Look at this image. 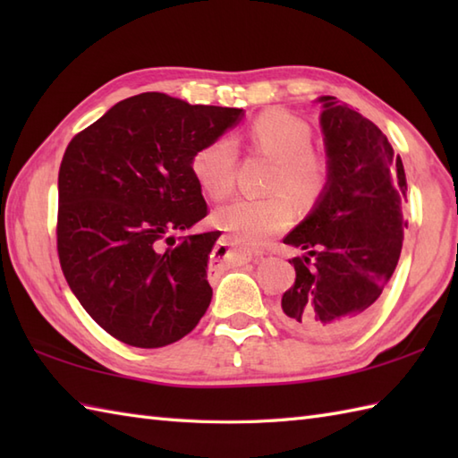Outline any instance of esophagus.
Wrapping results in <instances>:
<instances>
[{
  "mask_svg": "<svg viewBox=\"0 0 458 458\" xmlns=\"http://www.w3.org/2000/svg\"><path fill=\"white\" fill-rule=\"evenodd\" d=\"M216 250H220V251H234V254H238L240 258H246V259L254 258V254H256L254 250H251V248H246L244 244H240L238 240L230 238V236L224 238V240L220 242V244L216 246Z\"/></svg>",
  "mask_w": 458,
  "mask_h": 458,
  "instance_id": "esophagus-1",
  "label": "esophagus"
}]
</instances>
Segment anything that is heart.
<instances>
[{
    "label": "heart",
    "instance_id": "obj_1",
    "mask_svg": "<svg viewBox=\"0 0 458 458\" xmlns=\"http://www.w3.org/2000/svg\"><path fill=\"white\" fill-rule=\"evenodd\" d=\"M248 141L277 161L266 199H238L216 212L218 226L240 242H259L287 228L293 220L291 194L301 204L320 197L328 181L325 155L313 149L310 125L287 110H267L250 123ZM238 149L226 135L214 138L194 151L191 169L200 189L214 200L228 199L236 184Z\"/></svg>",
    "mask_w": 458,
    "mask_h": 458
}]
</instances>
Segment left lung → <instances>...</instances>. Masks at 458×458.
Wrapping results in <instances>:
<instances>
[{
  "label": "left lung",
  "mask_w": 458,
  "mask_h": 458,
  "mask_svg": "<svg viewBox=\"0 0 458 458\" xmlns=\"http://www.w3.org/2000/svg\"><path fill=\"white\" fill-rule=\"evenodd\" d=\"M328 182L315 210L285 236L307 254L289 259L295 284L279 305L291 330L317 340L352 333L374 313L402 254L407 181L376 123L323 96Z\"/></svg>",
  "instance_id": "obj_1"
}]
</instances>
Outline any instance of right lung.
Wrapping results in <instances>:
<instances>
[{
  "mask_svg": "<svg viewBox=\"0 0 458 458\" xmlns=\"http://www.w3.org/2000/svg\"><path fill=\"white\" fill-rule=\"evenodd\" d=\"M240 115L143 92L68 143L58 169V261L86 313L122 343L173 344L207 313L220 232H173L208 214L192 155Z\"/></svg>",
  "mask_w": 458,
  "mask_h": 458,
  "instance_id": "obj_1",
  "label": "right lung"
}]
</instances>
